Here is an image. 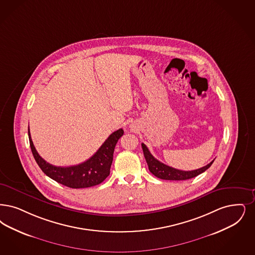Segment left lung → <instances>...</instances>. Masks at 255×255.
<instances>
[{
    "mask_svg": "<svg viewBox=\"0 0 255 255\" xmlns=\"http://www.w3.org/2000/svg\"><path fill=\"white\" fill-rule=\"evenodd\" d=\"M143 153H144V157L146 159V162L148 164L149 167V171L153 173L154 176L160 178V179H165V180H187L190 178H193L197 176L198 174L204 173L207 169H209L211 167V165L214 161L213 160L212 162L204 166L200 169L194 170V171H181V170H177L174 169L173 167H170L166 164L162 163L160 161H158L156 158H154L152 153H150V151L148 150L147 146L142 143Z\"/></svg>",
    "mask_w": 255,
    "mask_h": 255,
    "instance_id": "left-lung-1",
    "label": "left lung"
}]
</instances>
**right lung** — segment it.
I'll use <instances>...</instances> for the list:
<instances>
[{"instance_id": "obj_1", "label": "right lung", "mask_w": 255, "mask_h": 255, "mask_svg": "<svg viewBox=\"0 0 255 255\" xmlns=\"http://www.w3.org/2000/svg\"><path fill=\"white\" fill-rule=\"evenodd\" d=\"M123 129H119L111 133L100 149L88 160L69 167H58L46 162L38 153L32 142L28 127L31 151L41 171L58 183L72 189L88 188L99 185L105 180V178L110 174L116 144L123 136Z\"/></svg>"}]
</instances>
